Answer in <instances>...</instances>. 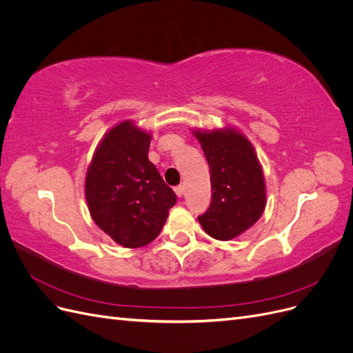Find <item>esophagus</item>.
Wrapping results in <instances>:
<instances>
[{"instance_id":"esophagus-1","label":"esophagus","mask_w":353,"mask_h":353,"mask_svg":"<svg viewBox=\"0 0 353 353\" xmlns=\"http://www.w3.org/2000/svg\"><path fill=\"white\" fill-rule=\"evenodd\" d=\"M174 190H175V194H176L178 197H183L184 193H185V191H184V185H178V187H175Z\"/></svg>"}]
</instances>
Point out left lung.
Returning <instances> with one entry per match:
<instances>
[{
  "label": "left lung",
  "mask_w": 353,
  "mask_h": 353,
  "mask_svg": "<svg viewBox=\"0 0 353 353\" xmlns=\"http://www.w3.org/2000/svg\"><path fill=\"white\" fill-rule=\"evenodd\" d=\"M210 169L212 200L199 216L210 237L231 240L261 218L265 209V181L252 144L234 130L197 131Z\"/></svg>",
  "instance_id": "left-lung-1"
}]
</instances>
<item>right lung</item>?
<instances>
[{
    "label": "right lung",
    "instance_id": "obj_1",
    "mask_svg": "<svg viewBox=\"0 0 353 353\" xmlns=\"http://www.w3.org/2000/svg\"><path fill=\"white\" fill-rule=\"evenodd\" d=\"M150 134L125 121L108 132L85 178L94 222L121 245L141 248L162 231L176 196L148 160Z\"/></svg>",
    "mask_w": 353,
    "mask_h": 353
}]
</instances>
